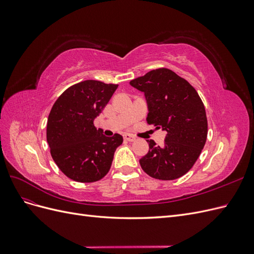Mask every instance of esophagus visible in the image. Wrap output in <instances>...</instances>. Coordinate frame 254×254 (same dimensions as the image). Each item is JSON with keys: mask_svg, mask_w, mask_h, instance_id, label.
Masks as SVG:
<instances>
[{"mask_svg": "<svg viewBox=\"0 0 254 254\" xmlns=\"http://www.w3.org/2000/svg\"><path fill=\"white\" fill-rule=\"evenodd\" d=\"M124 139H125L126 141H128V142H134V141L136 140L134 136H132V135H130V134H128V133L124 134Z\"/></svg>", "mask_w": 254, "mask_h": 254, "instance_id": "obj_1", "label": "esophagus"}]
</instances>
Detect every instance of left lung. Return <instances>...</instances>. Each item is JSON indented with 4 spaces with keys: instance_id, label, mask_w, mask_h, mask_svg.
Instances as JSON below:
<instances>
[{
    "instance_id": "8db88e82",
    "label": "left lung",
    "mask_w": 254,
    "mask_h": 254,
    "mask_svg": "<svg viewBox=\"0 0 254 254\" xmlns=\"http://www.w3.org/2000/svg\"><path fill=\"white\" fill-rule=\"evenodd\" d=\"M130 84L145 95L148 124L166 131L162 146L147 141L149 150L140 159L141 167L155 179L180 178L193 167L206 141L207 120L201 98L189 81L165 67Z\"/></svg>"
}]
</instances>
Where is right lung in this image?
<instances>
[{
  "label": "right lung",
  "mask_w": 254,
  "mask_h": 254,
  "mask_svg": "<svg viewBox=\"0 0 254 254\" xmlns=\"http://www.w3.org/2000/svg\"><path fill=\"white\" fill-rule=\"evenodd\" d=\"M118 87L84 80L67 88L52 107L47 125L51 155L59 170L74 181L95 182L110 170L123 136L104 135L94 120Z\"/></svg>",
  "instance_id": "add662e5"
}]
</instances>
